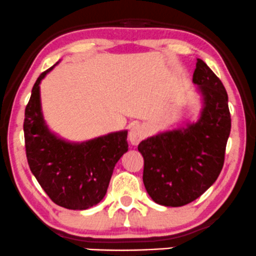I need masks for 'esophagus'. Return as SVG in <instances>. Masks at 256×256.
Wrapping results in <instances>:
<instances>
[{
    "mask_svg": "<svg viewBox=\"0 0 256 256\" xmlns=\"http://www.w3.org/2000/svg\"><path fill=\"white\" fill-rule=\"evenodd\" d=\"M145 136H146L145 128L140 124L133 126V127L130 128V130H129L128 138H129V141H130L132 145H138V144H139Z\"/></svg>",
    "mask_w": 256,
    "mask_h": 256,
    "instance_id": "obj_1",
    "label": "esophagus"
}]
</instances>
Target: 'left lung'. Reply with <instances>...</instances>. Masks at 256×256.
Wrapping results in <instances>:
<instances>
[{
    "label": "left lung",
    "mask_w": 256,
    "mask_h": 256,
    "mask_svg": "<svg viewBox=\"0 0 256 256\" xmlns=\"http://www.w3.org/2000/svg\"><path fill=\"white\" fill-rule=\"evenodd\" d=\"M193 82L204 96L199 121L148 138L138 146L144 157V184L159 205L178 207L192 202L211 187L223 169L231 129L228 93L200 58Z\"/></svg>",
    "instance_id": "left-lung-1"
}]
</instances>
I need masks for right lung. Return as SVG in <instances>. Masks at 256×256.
Returning a JSON list of instances; mask_svg holds the SVG:
<instances>
[{"label":"right lung","instance_id":"obj_1","mask_svg":"<svg viewBox=\"0 0 256 256\" xmlns=\"http://www.w3.org/2000/svg\"><path fill=\"white\" fill-rule=\"evenodd\" d=\"M54 67L39 75L25 109L24 135L30 169L56 205L87 210L106 194L114 168L128 151L127 130L82 144H69L51 134L40 111L39 84Z\"/></svg>","mask_w":256,"mask_h":256}]
</instances>
